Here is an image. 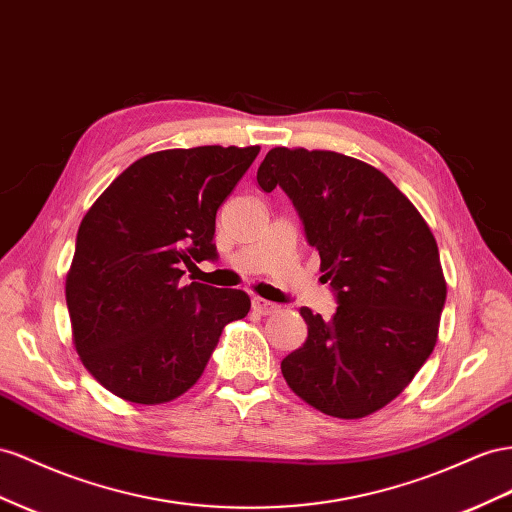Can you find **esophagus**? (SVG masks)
<instances>
[{
    "mask_svg": "<svg viewBox=\"0 0 512 512\" xmlns=\"http://www.w3.org/2000/svg\"><path fill=\"white\" fill-rule=\"evenodd\" d=\"M252 308H254L258 314L267 316V314H273L275 310H278V303L267 301V299H262V297H254V299H252Z\"/></svg>",
    "mask_w": 512,
    "mask_h": 512,
    "instance_id": "esophagus-1",
    "label": "esophagus"
}]
</instances>
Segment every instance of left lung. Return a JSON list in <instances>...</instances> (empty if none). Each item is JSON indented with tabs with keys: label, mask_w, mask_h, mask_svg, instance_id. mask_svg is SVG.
<instances>
[{
	"label": "left lung",
	"mask_w": 512,
	"mask_h": 512,
	"mask_svg": "<svg viewBox=\"0 0 512 512\" xmlns=\"http://www.w3.org/2000/svg\"><path fill=\"white\" fill-rule=\"evenodd\" d=\"M256 181L293 200L338 301L329 321L299 310L308 338L282 359L288 388L327 416L375 413L435 349L446 280L431 228L383 172L331 150L271 148Z\"/></svg>",
	"instance_id": "left-lung-1"
}]
</instances>
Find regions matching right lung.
<instances>
[{
    "label": "right lung",
    "instance_id": "1",
    "mask_svg": "<svg viewBox=\"0 0 512 512\" xmlns=\"http://www.w3.org/2000/svg\"><path fill=\"white\" fill-rule=\"evenodd\" d=\"M260 146L172 148L131 163L81 219L66 306L81 362L105 390L140 405L185 394L222 329L247 316L237 288L183 284L215 260V215Z\"/></svg>",
    "mask_w": 512,
    "mask_h": 512
}]
</instances>
